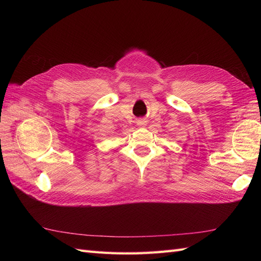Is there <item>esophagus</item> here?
Listing matches in <instances>:
<instances>
[{
    "label": "esophagus",
    "mask_w": 261,
    "mask_h": 261,
    "mask_svg": "<svg viewBox=\"0 0 261 261\" xmlns=\"http://www.w3.org/2000/svg\"><path fill=\"white\" fill-rule=\"evenodd\" d=\"M145 123H146L145 118H138V120H137V125H139V126L145 125Z\"/></svg>",
    "instance_id": "34e87169"
}]
</instances>
